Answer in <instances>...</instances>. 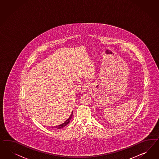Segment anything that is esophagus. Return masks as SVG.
Masks as SVG:
<instances>
[{
    "instance_id": "obj_1",
    "label": "esophagus",
    "mask_w": 159,
    "mask_h": 159,
    "mask_svg": "<svg viewBox=\"0 0 159 159\" xmlns=\"http://www.w3.org/2000/svg\"><path fill=\"white\" fill-rule=\"evenodd\" d=\"M91 87V85L89 83H85L83 85H82V88L84 89V90L86 91L88 90L89 88H90Z\"/></svg>"
}]
</instances>
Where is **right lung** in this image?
<instances>
[{
	"instance_id": "right-lung-1",
	"label": "right lung",
	"mask_w": 159,
	"mask_h": 159,
	"mask_svg": "<svg viewBox=\"0 0 159 159\" xmlns=\"http://www.w3.org/2000/svg\"><path fill=\"white\" fill-rule=\"evenodd\" d=\"M73 112H72V113L71 114V115L70 116V117H68V119H67V120L64 122V123H63V124H60V125H59L58 126H56L55 127V128H57V129H61V128H63V127H66L67 124H68V123L70 122V121H71V119L72 118V116H73Z\"/></svg>"
}]
</instances>
